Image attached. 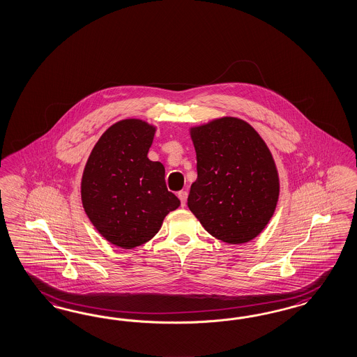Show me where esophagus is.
<instances>
[{
	"label": "esophagus",
	"instance_id": "obj_1",
	"mask_svg": "<svg viewBox=\"0 0 357 357\" xmlns=\"http://www.w3.org/2000/svg\"><path fill=\"white\" fill-rule=\"evenodd\" d=\"M178 198H180V201H181V204L183 206H185V204H186V199H188V192L186 190H181V192H178Z\"/></svg>",
	"mask_w": 357,
	"mask_h": 357
}]
</instances>
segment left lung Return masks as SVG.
I'll list each match as a JSON object with an SVG mask.
<instances>
[{"label":"left lung","mask_w":357,"mask_h":357,"mask_svg":"<svg viewBox=\"0 0 357 357\" xmlns=\"http://www.w3.org/2000/svg\"><path fill=\"white\" fill-rule=\"evenodd\" d=\"M197 180L188 207L215 238L252 241L275 213L280 183L274 158L250 123L225 116L190 128Z\"/></svg>","instance_id":"left-lung-1"}]
</instances>
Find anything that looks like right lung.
Masks as SVG:
<instances>
[{
	"label": "right lung",
	"mask_w": 357,
	"mask_h": 357,
	"mask_svg": "<svg viewBox=\"0 0 357 357\" xmlns=\"http://www.w3.org/2000/svg\"><path fill=\"white\" fill-rule=\"evenodd\" d=\"M156 126L125 119L102 132L82 174L84 213L102 237L132 249L150 241L180 206L168 192L165 168L147 158Z\"/></svg>",
	"instance_id": "add662e5"
}]
</instances>
